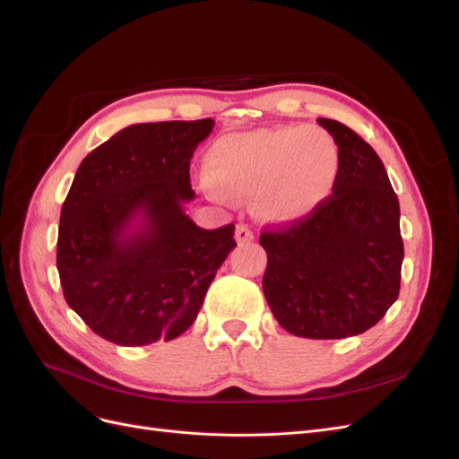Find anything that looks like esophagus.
Segmentation results:
<instances>
[{
    "instance_id": "esophagus-1",
    "label": "esophagus",
    "mask_w": 459,
    "mask_h": 459,
    "mask_svg": "<svg viewBox=\"0 0 459 459\" xmlns=\"http://www.w3.org/2000/svg\"><path fill=\"white\" fill-rule=\"evenodd\" d=\"M253 239H255V233L248 230L245 224H239L238 228H235V241H238L239 245L251 243Z\"/></svg>"
}]
</instances>
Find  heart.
<instances>
[{
    "instance_id": "obj_1",
    "label": "heart",
    "mask_w": 459,
    "mask_h": 459,
    "mask_svg": "<svg viewBox=\"0 0 459 459\" xmlns=\"http://www.w3.org/2000/svg\"><path fill=\"white\" fill-rule=\"evenodd\" d=\"M204 170V191L214 201L251 195L258 220L283 226L329 199L341 174V149L317 126L230 134L208 149Z\"/></svg>"
}]
</instances>
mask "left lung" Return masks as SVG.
<instances>
[{
  "instance_id": "obj_1",
  "label": "left lung",
  "mask_w": 459,
  "mask_h": 459,
  "mask_svg": "<svg viewBox=\"0 0 459 459\" xmlns=\"http://www.w3.org/2000/svg\"><path fill=\"white\" fill-rule=\"evenodd\" d=\"M317 122L341 149L337 186L310 216L262 231V289L285 331L344 339L373 327L398 299L400 204L371 145L337 120Z\"/></svg>"
}]
</instances>
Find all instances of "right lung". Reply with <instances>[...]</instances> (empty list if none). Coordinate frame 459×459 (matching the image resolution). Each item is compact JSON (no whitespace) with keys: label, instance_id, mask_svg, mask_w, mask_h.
Segmentation results:
<instances>
[{"label":"right lung","instance_id":"right-lung-1","mask_svg":"<svg viewBox=\"0 0 459 459\" xmlns=\"http://www.w3.org/2000/svg\"><path fill=\"white\" fill-rule=\"evenodd\" d=\"M212 118L132 124L80 162L61 208L57 270L65 300L120 346L172 341L191 327L235 226L203 230L189 160Z\"/></svg>","mask_w":459,"mask_h":459}]
</instances>
